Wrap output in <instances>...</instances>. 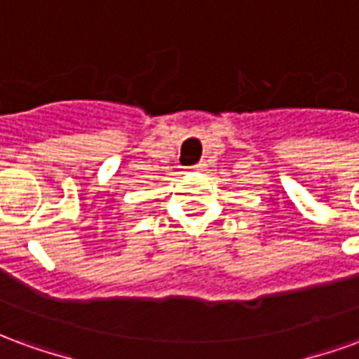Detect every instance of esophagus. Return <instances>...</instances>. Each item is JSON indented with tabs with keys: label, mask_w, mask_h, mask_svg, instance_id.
I'll use <instances>...</instances> for the list:
<instances>
[{
	"label": "esophagus",
	"mask_w": 359,
	"mask_h": 359,
	"mask_svg": "<svg viewBox=\"0 0 359 359\" xmlns=\"http://www.w3.org/2000/svg\"><path fill=\"white\" fill-rule=\"evenodd\" d=\"M190 169H194V171H203V169H205V163H196V165H192V167H190Z\"/></svg>",
	"instance_id": "34e87169"
}]
</instances>
